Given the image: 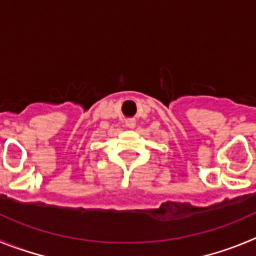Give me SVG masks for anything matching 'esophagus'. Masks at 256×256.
Instances as JSON below:
<instances>
[{
  "label": "esophagus",
  "instance_id": "esophagus-1",
  "mask_svg": "<svg viewBox=\"0 0 256 256\" xmlns=\"http://www.w3.org/2000/svg\"><path fill=\"white\" fill-rule=\"evenodd\" d=\"M126 126H128V128H135V126H136L135 120H128V121H126Z\"/></svg>",
  "mask_w": 256,
  "mask_h": 256
}]
</instances>
